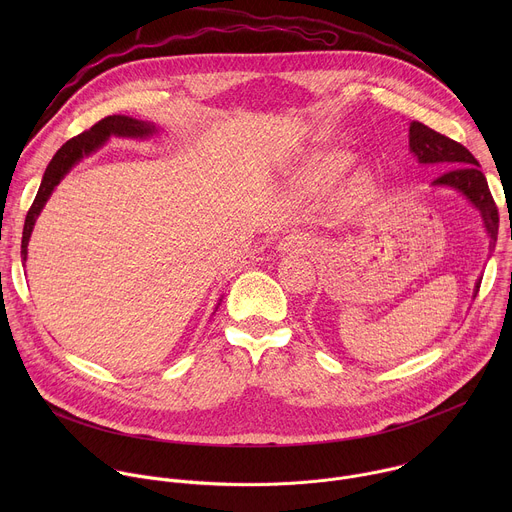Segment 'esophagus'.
Returning a JSON list of instances; mask_svg holds the SVG:
<instances>
[{
  "instance_id": "esophagus-1",
  "label": "esophagus",
  "mask_w": 512,
  "mask_h": 512,
  "mask_svg": "<svg viewBox=\"0 0 512 512\" xmlns=\"http://www.w3.org/2000/svg\"><path fill=\"white\" fill-rule=\"evenodd\" d=\"M316 245H318V239L308 233H294V235L285 237V241L281 243L283 249L296 251V253H310Z\"/></svg>"
}]
</instances>
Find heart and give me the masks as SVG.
Returning a JSON list of instances; mask_svg holds the SVG:
<instances>
[{"label":"heart","instance_id":"obj_1","mask_svg":"<svg viewBox=\"0 0 512 512\" xmlns=\"http://www.w3.org/2000/svg\"><path fill=\"white\" fill-rule=\"evenodd\" d=\"M352 168V156L342 150H322L312 154L302 168V182L312 188H326L340 182ZM371 178L358 176L354 180V190L364 194L371 190Z\"/></svg>","mask_w":512,"mask_h":512}]
</instances>
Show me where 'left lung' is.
<instances>
[{
    "mask_svg": "<svg viewBox=\"0 0 512 512\" xmlns=\"http://www.w3.org/2000/svg\"><path fill=\"white\" fill-rule=\"evenodd\" d=\"M409 148L421 164H448L450 172L435 178L433 184L452 186L460 190L482 214L486 233L490 237V249H494L498 235V208L488 190V182L478 168L476 158L464 148L462 143L429 129L427 125L413 121L409 125ZM482 279L476 283V294ZM474 294V296H476Z\"/></svg>",
    "mask_w": 512,
    "mask_h": 512,
    "instance_id": "8db88e82",
    "label": "left lung"
}]
</instances>
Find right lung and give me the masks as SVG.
<instances>
[{
	"label": "right lung",
	"mask_w": 512,
	"mask_h": 512,
	"mask_svg": "<svg viewBox=\"0 0 512 512\" xmlns=\"http://www.w3.org/2000/svg\"><path fill=\"white\" fill-rule=\"evenodd\" d=\"M156 131L154 123H145L133 117H125V115H109L101 121H97L91 129L75 135L72 139H68L62 148L54 154V158L50 160L42 184L38 188V194L26 214V223H24V233H22V259L26 261L28 255V241L36 223V216L40 214L42 206L46 204L48 196L52 194L54 186L62 180V176L75 166L83 156L95 152L99 145H103L111 135H125V137H145L152 135Z\"/></svg>",
	"instance_id": "right-lung-1"
}]
</instances>
